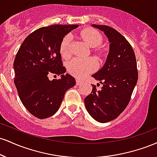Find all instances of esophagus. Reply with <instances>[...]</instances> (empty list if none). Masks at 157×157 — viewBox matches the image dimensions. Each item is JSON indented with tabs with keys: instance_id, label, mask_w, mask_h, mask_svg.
Segmentation results:
<instances>
[{
	"instance_id": "1",
	"label": "esophagus",
	"mask_w": 157,
	"mask_h": 157,
	"mask_svg": "<svg viewBox=\"0 0 157 157\" xmlns=\"http://www.w3.org/2000/svg\"><path fill=\"white\" fill-rule=\"evenodd\" d=\"M82 83V80H76V84H77V86H80L81 84Z\"/></svg>"
}]
</instances>
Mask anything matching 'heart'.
<instances>
[{
  "mask_svg": "<svg viewBox=\"0 0 157 157\" xmlns=\"http://www.w3.org/2000/svg\"><path fill=\"white\" fill-rule=\"evenodd\" d=\"M82 39L91 47H95L94 51L100 54L102 50L98 48L102 42V35L93 29H86L81 32ZM72 37L71 35H67L63 38L60 45V52L65 58H68L71 55V45ZM97 63L92 58L80 59L75 58L68 65V69L70 73L77 77H82L92 72L95 69Z\"/></svg>",
  "mask_w": 157,
  "mask_h": 157,
  "instance_id": "heart-1",
  "label": "heart"
}]
</instances>
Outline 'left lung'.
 I'll use <instances>...</instances> for the list:
<instances>
[{
	"label": "left lung",
	"mask_w": 157,
	"mask_h": 157,
	"mask_svg": "<svg viewBox=\"0 0 157 157\" xmlns=\"http://www.w3.org/2000/svg\"><path fill=\"white\" fill-rule=\"evenodd\" d=\"M91 26L103 32L109 42V52L103 66L92 77L102 85L84 99L92 118L105 123L116 119L128 105L138 80L135 54L128 41L114 29L104 25ZM97 83V86L100 85Z\"/></svg>",
	"instance_id": "8db88e82"
}]
</instances>
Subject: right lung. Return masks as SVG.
Listing matches in <instances>:
<instances>
[{
	"label": "right lung",
	"instance_id": "right-lung-1",
	"mask_svg": "<svg viewBox=\"0 0 157 157\" xmlns=\"http://www.w3.org/2000/svg\"><path fill=\"white\" fill-rule=\"evenodd\" d=\"M78 25L42 27L23 40L14 61L15 85L23 105L39 119L52 117L58 111L66 91L76 84L63 66L60 45L63 37ZM61 75L59 80L48 75Z\"/></svg>",
	"mask_w": 157,
	"mask_h": 157
}]
</instances>
